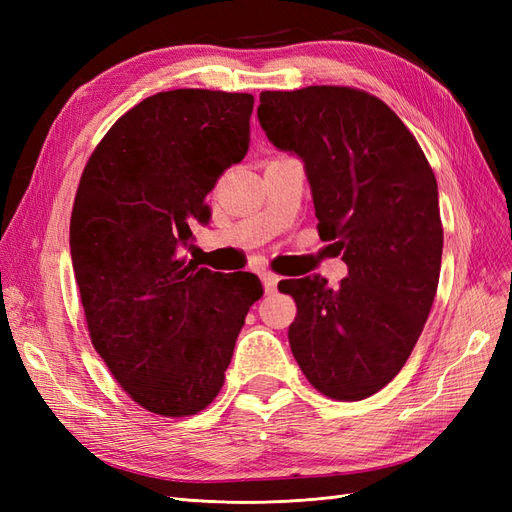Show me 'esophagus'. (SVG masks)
I'll return each instance as SVG.
<instances>
[{
	"mask_svg": "<svg viewBox=\"0 0 512 512\" xmlns=\"http://www.w3.org/2000/svg\"><path fill=\"white\" fill-rule=\"evenodd\" d=\"M282 277L275 275V273H265L262 275V284H265V292L267 294H273L277 290V284H280Z\"/></svg>",
	"mask_w": 512,
	"mask_h": 512,
	"instance_id": "34e87169",
	"label": "esophagus"
}]
</instances>
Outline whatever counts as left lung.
Wrapping results in <instances>:
<instances>
[{
    "mask_svg": "<svg viewBox=\"0 0 512 512\" xmlns=\"http://www.w3.org/2000/svg\"><path fill=\"white\" fill-rule=\"evenodd\" d=\"M260 128L303 162L318 232L348 277L280 282L297 303L290 350L314 389L359 401L406 365L438 290V183L401 119L361 89L262 91Z\"/></svg>",
    "mask_w": 512,
    "mask_h": 512,
    "instance_id": "1",
    "label": "left lung"
}]
</instances>
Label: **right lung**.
Returning a JSON list of instances; mask_svg holds the SVG:
<instances>
[{
	"label": "right lung",
	"mask_w": 512,
	"mask_h": 512,
	"mask_svg": "<svg viewBox=\"0 0 512 512\" xmlns=\"http://www.w3.org/2000/svg\"><path fill=\"white\" fill-rule=\"evenodd\" d=\"M254 96L162 91L136 104L91 153L76 190L70 254L91 344L138 406L207 408L262 284L185 262L205 196L250 149Z\"/></svg>",
	"instance_id": "right-lung-1"
}]
</instances>
